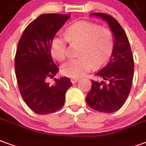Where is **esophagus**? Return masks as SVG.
Here are the masks:
<instances>
[{"mask_svg":"<svg viewBox=\"0 0 146 146\" xmlns=\"http://www.w3.org/2000/svg\"><path fill=\"white\" fill-rule=\"evenodd\" d=\"M78 81V78H71V82L73 84L76 83Z\"/></svg>","mask_w":146,"mask_h":146,"instance_id":"obj_1","label":"esophagus"}]
</instances>
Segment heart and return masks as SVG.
<instances>
[{"label": "heart", "instance_id": "b5f03b06", "mask_svg": "<svg viewBox=\"0 0 146 146\" xmlns=\"http://www.w3.org/2000/svg\"><path fill=\"white\" fill-rule=\"evenodd\" d=\"M66 37L71 42L80 43L78 54L80 57L72 59L62 66V73L66 76L79 78L92 68H100L109 61L114 47L113 34L109 29L100 27L95 23L81 21L66 30ZM52 56L59 61L68 57L66 39L55 36L50 46Z\"/></svg>", "mask_w": 146, "mask_h": 146}]
</instances>
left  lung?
<instances>
[{"label":"left lung","mask_w":146,"mask_h":146,"mask_svg":"<svg viewBox=\"0 0 146 146\" xmlns=\"http://www.w3.org/2000/svg\"><path fill=\"white\" fill-rule=\"evenodd\" d=\"M92 16L107 22L113 34L114 47L107 65L96 73L103 81H92L86 103L97 111L113 113L124 105L129 95L134 76V60L127 35L114 18L104 13Z\"/></svg>","instance_id":"obj_1"}]
</instances>
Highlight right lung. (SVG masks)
Instances as JSON below:
<instances>
[{
  "mask_svg": "<svg viewBox=\"0 0 146 146\" xmlns=\"http://www.w3.org/2000/svg\"><path fill=\"white\" fill-rule=\"evenodd\" d=\"M70 16L41 15L25 28L19 39L15 60L19 91L27 106L38 114L60 110L72 86L68 77L55 78L53 85L46 82L59 71L51 57V42Z\"/></svg>",
  "mask_w": 146,
  "mask_h": 146,
  "instance_id": "obj_1",
  "label": "right lung"
}]
</instances>
